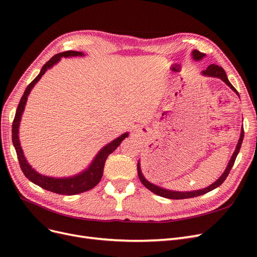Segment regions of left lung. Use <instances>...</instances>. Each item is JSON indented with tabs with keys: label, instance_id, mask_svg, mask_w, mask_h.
Masks as SVG:
<instances>
[{
	"label": "left lung",
	"instance_id": "8db88e82",
	"mask_svg": "<svg viewBox=\"0 0 257 257\" xmlns=\"http://www.w3.org/2000/svg\"><path fill=\"white\" fill-rule=\"evenodd\" d=\"M192 54H193L194 60H196V61L201 60V59H203V58L205 57V53L200 52V51H198V50H194V51L192 52ZM201 74L205 75V76H209V77H217V78L222 79L225 83H226V84L228 85V87H229L232 91L236 92L237 94L239 95L238 91L234 88V85H232V84L229 82V80H228V78H227V76H226V73H225V71H224V69H223L221 66L215 65V64H211V65H209V66L205 69V71H203V73H201ZM243 136H244V132H243V128H242V130H241V134H240V138H239L238 145H237V147H236V150H235L234 154H232V157H231V159H230V161H229V163H228V165H227L226 169H225V172L223 173V175H222L219 179H217V180H216L214 183H212L211 185H209L208 188H206V189L197 190V191H192V192H176V191H169V190H165V189H163V188H160V186L154 185V184L150 183L148 180H146V178L144 177V175H143V173H142L141 164H139V162H138V164H137V172H138L139 180L142 181V183L146 186V188H147L148 190H150L151 192H153L154 194H157V195H159V196L166 197V198H169V199H185V198H192V197H197V196H200V195H204V194H206V193H208V192H210V191L214 190L215 188H217V186H220V185L225 181V179L227 178V176H228V174H229V172H230L231 167L234 166V163H235V161H236V158H237V155H238L239 150H240V148H241V144H242V141H243Z\"/></svg>",
	"mask_w": 257,
	"mask_h": 257
}]
</instances>
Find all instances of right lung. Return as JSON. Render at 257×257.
<instances>
[{"mask_svg":"<svg viewBox=\"0 0 257 257\" xmlns=\"http://www.w3.org/2000/svg\"><path fill=\"white\" fill-rule=\"evenodd\" d=\"M77 56H83V53L79 51H72V50L64 51V52L56 54V56H53L48 62H46V64L41 69V73L38 74L36 76V78L28 85L25 93H23L16 110V114H15V119L13 122V130H12L13 144L17 152L20 168L23 172V174H25V176L29 179L30 181H32L38 186H41V188L53 193L62 194V195H76V194L89 191L94 188V186L100 181V179H102L107 157L120 146V144L122 143L124 138L128 136V133H125L116 139H114V141H112L110 144L106 145L103 149L97 153L95 159L93 160L88 169H85L84 172L76 175L74 177L52 178V177L43 176L41 174L36 173L32 168V166H31L27 162L25 155H23V151L21 149L18 133H19V124L21 120V115L23 110H25V106H26L30 92L33 89L35 83L42 78V76L46 73V71H47L48 68L52 67L56 63H58L62 57L67 58V57H77Z\"/></svg>","mask_w":257,"mask_h":257,"instance_id":"add662e5","label":"right lung"}]
</instances>
